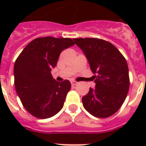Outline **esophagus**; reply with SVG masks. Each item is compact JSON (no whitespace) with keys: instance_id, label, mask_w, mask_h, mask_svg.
Masks as SVG:
<instances>
[{"instance_id":"34e87169","label":"esophagus","mask_w":146,"mask_h":146,"mask_svg":"<svg viewBox=\"0 0 146 146\" xmlns=\"http://www.w3.org/2000/svg\"><path fill=\"white\" fill-rule=\"evenodd\" d=\"M71 84H72V86H74V85H76L77 84H78V82L75 81H71Z\"/></svg>"}]
</instances>
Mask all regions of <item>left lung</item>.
Wrapping results in <instances>:
<instances>
[{"mask_svg":"<svg viewBox=\"0 0 146 146\" xmlns=\"http://www.w3.org/2000/svg\"><path fill=\"white\" fill-rule=\"evenodd\" d=\"M74 41L86 55L95 78V88H90L82 98L84 107L96 117H109L121 107L128 94L129 77L126 58L104 39L78 38Z\"/></svg>","mask_w":146,"mask_h":146,"instance_id":"left-lung-1","label":"left lung"}]
</instances>
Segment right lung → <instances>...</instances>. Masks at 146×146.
I'll return each mask as SVG.
<instances>
[{
	"label": "right lung",
	"instance_id": "1",
	"mask_svg": "<svg viewBox=\"0 0 146 146\" xmlns=\"http://www.w3.org/2000/svg\"><path fill=\"white\" fill-rule=\"evenodd\" d=\"M74 44L70 38L39 37L30 42L16 59V91L25 109L35 117L49 118L63 107L71 83L56 81L51 71L60 53Z\"/></svg>",
	"mask_w": 146,
	"mask_h": 146
}]
</instances>
